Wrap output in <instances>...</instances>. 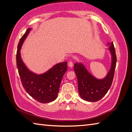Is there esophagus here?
Listing matches in <instances>:
<instances>
[{
  "mask_svg": "<svg viewBox=\"0 0 132 132\" xmlns=\"http://www.w3.org/2000/svg\"><path fill=\"white\" fill-rule=\"evenodd\" d=\"M73 64L72 61H69V63H68V66H69L70 67H72L73 66Z\"/></svg>",
  "mask_w": 132,
  "mask_h": 132,
  "instance_id": "1",
  "label": "esophagus"
}]
</instances>
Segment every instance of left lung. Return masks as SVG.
I'll use <instances>...</instances> for the list:
<instances>
[{
	"mask_svg": "<svg viewBox=\"0 0 132 132\" xmlns=\"http://www.w3.org/2000/svg\"><path fill=\"white\" fill-rule=\"evenodd\" d=\"M112 64L108 74L101 80L95 78L81 63L74 64L73 70L78 79L79 93L81 98L89 102H96L105 96L111 86L116 65V56L114 44L110 43Z\"/></svg>",
	"mask_w": 132,
	"mask_h": 132,
	"instance_id": "obj_1",
	"label": "left lung"
}]
</instances>
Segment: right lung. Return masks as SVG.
Here are the masks:
<instances>
[{"label":"right lung","mask_w":132,"mask_h":132,"mask_svg":"<svg viewBox=\"0 0 132 132\" xmlns=\"http://www.w3.org/2000/svg\"><path fill=\"white\" fill-rule=\"evenodd\" d=\"M31 29H28L20 39L17 46L16 63L21 83L24 90L33 98L42 103L56 99L61 80L67 70V62H61L42 75L30 71L24 65L20 56V50Z\"/></svg>","instance_id":"add662e5"}]
</instances>
